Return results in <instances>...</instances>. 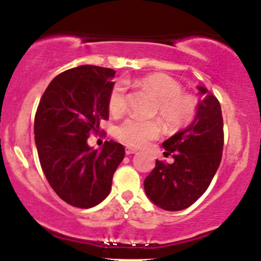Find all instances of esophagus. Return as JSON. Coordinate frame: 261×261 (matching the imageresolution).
Masks as SVG:
<instances>
[{
    "mask_svg": "<svg viewBox=\"0 0 261 261\" xmlns=\"http://www.w3.org/2000/svg\"><path fill=\"white\" fill-rule=\"evenodd\" d=\"M125 152H126V154L127 155H130V154H134V153H136V149L135 148H131V147H126V149H125Z\"/></svg>",
    "mask_w": 261,
    "mask_h": 261,
    "instance_id": "esophagus-1",
    "label": "esophagus"
}]
</instances>
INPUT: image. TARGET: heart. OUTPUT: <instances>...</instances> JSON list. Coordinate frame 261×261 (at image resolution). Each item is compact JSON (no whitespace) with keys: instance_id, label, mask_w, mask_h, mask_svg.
I'll return each instance as SVG.
<instances>
[{"instance_id":"heart-1","label":"heart","mask_w":261,"mask_h":261,"mask_svg":"<svg viewBox=\"0 0 261 261\" xmlns=\"http://www.w3.org/2000/svg\"><path fill=\"white\" fill-rule=\"evenodd\" d=\"M137 86L146 89L155 98L154 114L163 121L169 131L180 130L191 125L200 110L199 99L194 94L182 92L179 81L166 73H151L137 80ZM127 87L125 82L118 81L112 86L108 94V109L113 115L125 113L127 106ZM161 134L158 120H143L128 118L118 125L114 135L128 147L140 148L149 141L155 140Z\"/></svg>"}]
</instances>
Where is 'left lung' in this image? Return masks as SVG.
<instances>
[{
  "instance_id": "8db88e82",
  "label": "left lung",
  "mask_w": 261,
  "mask_h": 261,
  "mask_svg": "<svg viewBox=\"0 0 261 261\" xmlns=\"http://www.w3.org/2000/svg\"><path fill=\"white\" fill-rule=\"evenodd\" d=\"M201 94L207 89L199 87ZM223 119L220 101L208 93L196 119L187 128L163 142L164 155L174 162L155 161V167L145 179L147 196L167 211H180L193 205L211 184L223 149Z\"/></svg>"
}]
</instances>
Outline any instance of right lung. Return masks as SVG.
<instances>
[{
	"instance_id": "obj_1",
	"label": "right lung",
	"mask_w": 261,
	"mask_h": 261,
	"mask_svg": "<svg viewBox=\"0 0 261 261\" xmlns=\"http://www.w3.org/2000/svg\"><path fill=\"white\" fill-rule=\"evenodd\" d=\"M115 71L83 65L58 74L35 113L39 161L50 187L68 205L89 208L103 201L124 160V146L106 141L92 149L87 140L109 119L108 94Z\"/></svg>"
}]
</instances>
